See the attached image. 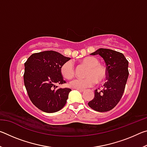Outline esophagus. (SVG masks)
<instances>
[{
  "instance_id": "34e87169",
  "label": "esophagus",
  "mask_w": 147,
  "mask_h": 147,
  "mask_svg": "<svg viewBox=\"0 0 147 147\" xmlns=\"http://www.w3.org/2000/svg\"><path fill=\"white\" fill-rule=\"evenodd\" d=\"M75 89H76V90H78L79 91H80V92H82V91H84V89H80V88H75Z\"/></svg>"
}]
</instances>
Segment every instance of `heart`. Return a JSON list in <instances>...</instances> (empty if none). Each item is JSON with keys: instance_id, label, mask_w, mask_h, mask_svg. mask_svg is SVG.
I'll return each instance as SVG.
<instances>
[{"instance_id": "obj_1", "label": "heart", "mask_w": 147, "mask_h": 147, "mask_svg": "<svg viewBox=\"0 0 147 147\" xmlns=\"http://www.w3.org/2000/svg\"><path fill=\"white\" fill-rule=\"evenodd\" d=\"M80 63L88 67L84 73L86 77L78 78L72 81L70 86L74 88L84 89L91 87L97 83H101L107 77V70L105 67L99 63V60L93 56H87L82 59ZM62 76L67 80H71L75 75V69L71 61L65 62L60 68Z\"/></svg>"}]
</instances>
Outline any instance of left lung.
<instances>
[{
	"label": "left lung",
	"instance_id": "1",
	"mask_svg": "<svg viewBox=\"0 0 147 147\" xmlns=\"http://www.w3.org/2000/svg\"><path fill=\"white\" fill-rule=\"evenodd\" d=\"M91 54L103 58L108 81L102 89L94 91V98L88 105L96 111L105 112L115 107L123 96L129 74L128 61L123 54L108 49H99Z\"/></svg>",
	"mask_w": 147,
	"mask_h": 147
}]
</instances>
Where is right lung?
I'll list each match as a JSON object with an SVG mask.
<instances>
[{"instance_id":"right-lung-1","label":"right lung","mask_w":147,"mask_h":147,"mask_svg":"<svg viewBox=\"0 0 147 147\" xmlns=\"http://www.w3.org/2000/svg\"><path fill=\"white\" fill-rule=\"evenodd\" d=\"M69 59L58 52L47 51L34 53L24 63V83L28 96L44 112H56L65 105L71 89L59 88L56 84L66 83L60 68Z\"/></svg>"}]
</instances>
